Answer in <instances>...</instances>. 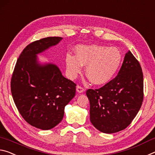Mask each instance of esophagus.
<instances>
[{"instance_id":"esophagus-1","label":"esophagus","mask_w":155,"mask_h":155,"mask_svg":"<svg viewBox=\"0 0 155 155\" xmlns=\"http://www.w3.org/2000/svg\"><path fill=\"white\" fill-rule=\"evenodd\" d=\"M76 91H77V92L78 93H82L84 91H85V89L84 88H82V87H80V86L78 85L77 87H76Z\"/></svg>"}]
</instances>
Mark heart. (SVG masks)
<instances>
[{
  "mask_svg": "<svg viewBox=\"0 0 155 155\" xmlns=\"http://www.w3.org/2000/svg\"><path fill=\"white\" fill-rule=\"evenodd\" d=\"M76 55H66V68L68 75L75 78L86 66V75L91 82L104 84L115 76L120 67L121 51L115 47L104 45H78L75 49Z\"/></svg>",
  "mask_w": 155,
  "mask_h": 155,
  "instance_id": "obj_1",
  "label": "heart"
}]
</instances>
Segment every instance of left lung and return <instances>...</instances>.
<instances>
[{"mask_svg":"<svg viewBox=\"0 0 155 155\" xmlns=\"http://www.w3.org/2000/svg\"><path fill=\"white\" fill-rule=\"evenodd\" d=\"M90 120L102 133H115L127 128L143 100V76L139 61L128 51L118 75L98 89H88Z\"/></svg>","mask_w":155,"mask_h":155,"instance_id":"1","label":"left lung"}]
</instances>
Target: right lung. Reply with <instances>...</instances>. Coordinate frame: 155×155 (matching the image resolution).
I'll return each instance as SVG.
<instances>
[{
  "instance_id": "right-lung-1",
  "label": "right lung",
  "mask_w": 155,
  "mask_h": 155,
  "mask_svg": "<svg viewBox=\"0 0 155 155\" xmlns=\"http://www.w3.org/2000/svg\"><path fill=\"white\" fill-rule=\"evenodd\" d=\"M61 37H47L25 48L17 60L11 91L20 115L30 125L42 130L62 121L64 107L74 97L76 84L62 75L54 64H40L37 54L56 45Z\"/></svg>"
}]
</instances>
